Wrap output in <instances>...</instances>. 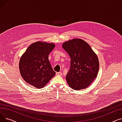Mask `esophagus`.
<instances>
[{"instance_id":"esophagus-1","label":"esophagus","mask_w":122,"mask_h":122,"mask_svg":"<svg viewBox=\"0 0 122 122\" xmlns=\"http://www.w3.org/2000/svg\"><path fill=\"white\" fill-rule=\"evenodd\" d=\"M56 75L57 76H62V72H57L56 73Z\"/></svg>"}]
</instances>
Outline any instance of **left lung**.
<instances>
[{
    "label": "left lung",
    "instance_id": "left-lung-1",
    "mask_svg": "<svg viewBox=\"0 0 122 122\" xmlns=\"http://www.w3.org/2000/svg\"><path fill=\"white\" fill-rule=\"evenodd\" d=\"M62 47L71 58L66 76L68 84L75 90L86 88L98 74L99 65L97 55L87 43L78 38L64 42Z\"/></svg>",
    "mask_w": 122,
    "mask_h": 122
}]
</instances>
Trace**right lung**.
I'll return each instance as SVG.
<instances>
[{"instance_id": "1", "label": "right lung", "mask_w": 122, "mask_h": 122, "mask_svg": "<svg viewBox=\"0 0 122 122\" xmlns=\"http://www.w3.org/2000/svg\"><path fill=\"white\" fill-rule=\"evenodd\" d=\"M55 47L53 43L37 41L31 44L21 57L19 69L28 84L41 88L55 75L48 60V55Z\"/></svg>"}]
</instances>
